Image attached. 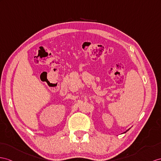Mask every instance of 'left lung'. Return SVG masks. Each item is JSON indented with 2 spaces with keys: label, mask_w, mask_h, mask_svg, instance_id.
I'll use <instances>...</instances> for the list:
<instances>
[{
  "label": "left lung",
  "mask_w": 161,
  "mask_h": 161,
  "mask_svg": "<svg viewBox=\"0 0 161 161\" xmlns=\"http://www.w3.org/2000/svg\"><path fill=\"white\" fill-rule=\"evenodd\" d=\"M128 130H129V129H128V130H126V132H124V133H125V132H127V131H128Z\"/></svg>",
  "instance_id": "1"
}]
</instances>
